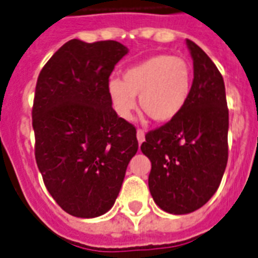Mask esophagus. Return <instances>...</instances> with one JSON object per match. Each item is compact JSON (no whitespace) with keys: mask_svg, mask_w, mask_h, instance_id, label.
<instances>
[{"mask_svg":"<svg viewBox=\"0 0 258 258\" xmlns=\"http://www.w3.org/2000/svg\"><path fill=\"white\" fill-rule=\"evenodd\" d=\"M136 138H138V142H139V144H142L144 142V139H146V138H144V131L143 130H138V131H136Z\"/></svg>","mask_w":258,"mask_h":258,"instance_id":"esophagus-1","label":"esophagus"}]
</instances>
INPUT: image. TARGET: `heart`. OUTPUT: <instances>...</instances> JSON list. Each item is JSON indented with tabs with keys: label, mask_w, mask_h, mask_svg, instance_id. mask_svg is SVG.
I'll return each mask as SVG.
<instances>
[{
	"label": "heart",
	"mask_w": 258,
	"mask_h": 258,
	"mask_svg": "<svg viewBox=\"0 0 258 258\" xmlns=\"http://www.w3.org/2000/svg\"><path fill=\"white\" fill-rule=\"evenodd\" d=\"M192 66L184 56L158 54L123 71V81L111 78L107 94L112 108L130 120L136 107L135 96L144 112L158 123L175 119L184 110L192 91Z\"/></svg>",
	"instance_id": "1"
}]
</instances>
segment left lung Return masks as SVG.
Instances as JSON below:
<instances>
[{
    "label": "left lung",
    "instance_id": "left-lung-1",
    "mask_svg": "<svg viewBox=\"0 0 258 258\" xmlns=\"http://www.w3.org/2000/svg\"><path fill=\"white\" fill-rule=\"evenodd\" d=\"M194 82L184 110L146 135L140 150L151 160L148 187L165 212L187 215L202 208L219 188L228 162L229 112L216 64L187 39Z\"/></svg>",
    "mask_w": 258,
    "mask_h": 258
}]
</instances>
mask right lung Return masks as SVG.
I'll use <instances>...</instances> for the list:
<instances>
[{
  "label": "right lung",
  "mask_w": 258,
  "mask_h": 258,
  "mask_svg": "<svg viewBox=\"0 0 258 258\" xmlns=\"http://www.w3.org/2000/svg\"><path fill=\"white\" fill-rule=\"evenodd\" d=\"M128 49L116 41L66 42L39 73L33 104L35 160L49 194L75 217L108 212L138 151L136 128L107 94Z\"/></svg>",
  "instance_id": "obj_1"
}]
</instances>
